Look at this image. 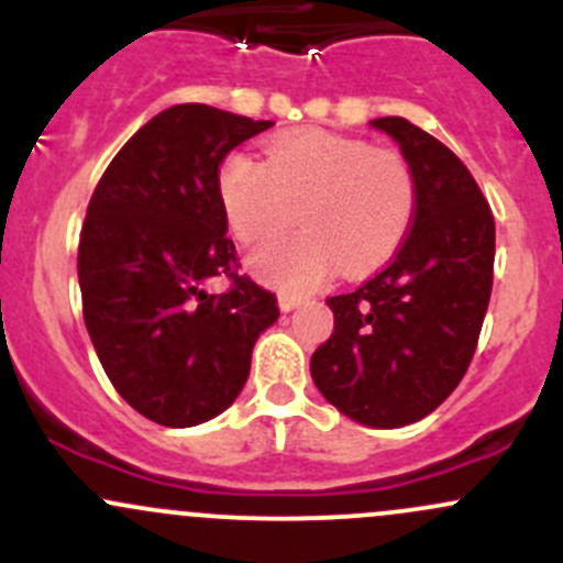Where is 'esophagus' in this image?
I'll return each instance as SVG.
<instances>
[{
	"label": "esophagus",
	"instance_id": "obj_1",
	"mask_svg": "<svg viewBox=\"0 0 563 563\" xmlns=\"http://www.w3.org/2000/svg\"><path fill=\"white\" fill-rule=\"evenodd\" d=\"M299 302H302V299L291 297V294H280V297H277V305H280L283 313H291L294 308H299Z\"/></svg>",
	"mask_w": 563,
	"mask_h": 563
}]
</instances>
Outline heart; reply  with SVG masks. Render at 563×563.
<instances>
[{
	"label": "heart",
	"instance_id": "obj_1",
	"mask_svg": "<svg viewBox=\"0 0 563 563\" xmlns=\"http://www.w3.org/2000/svg\"><path fill=\"white\" fill-rule=\"evenodd\" d=\"M266 161L234 152L218 174L220 201L236 240H275L305 223L302 234L269 242L250 255L255 275L288 291L384 266L406 242L419 207L411 161L395 146H373L327 130L283 133L266 144Z\"/></svg>",
	"mask_w": 563,
	"mask_h": 563
}]
</instances>
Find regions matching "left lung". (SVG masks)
Instances as JSON below:
<instances>
[{
  "label": "left lung",
  "instance_id": "8db88e82",
  "mask_svg": "<svg viewBox=\"0 0 563 563\" xmlns=\"http://www.w3.org/2000/svg\"><path fill=\"white\" fill-rule=\"evenodd\" d=\"M373 128L417 172V218L387 266L327 299L334 332L310 373L345 417L402 428L435 411L468 371L490 302L496 220L450 146L402 117L373 119Z\"/></svg>",
  "mask_w": 563,
  "mask_h": 563
}]
</instances>
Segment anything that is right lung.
<instances>
[{"label": "right lung", "instance_id": "1", "mask_svg": "<svg viewBox=\"0 0 563 563\" xmlns=\"http://www.w3.org/2000/svg\"><path fill=\"white\" fill-rule=\"evenodd\" d=\"M272 122L203 103L166 108L108 163L78 240L84 321L113 389L146 419L192 428L223 413L277 297L240 275L218 174ZM225 276L209 295L202 283Z\"/></svg>", "mask_w": 563, "mask_h": 563}]
</instances>
